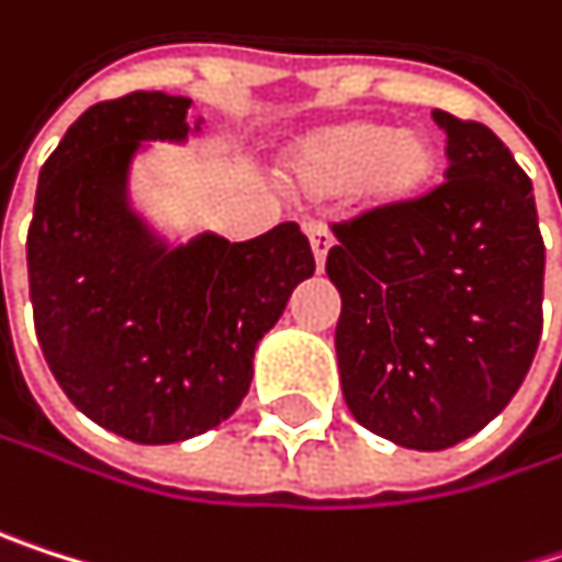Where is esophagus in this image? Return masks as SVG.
Here are the masks:
<instances>
[{
    "label": "esophagus",
    "mask_w": 562,
    "mask_h": 562,
    "mask_svg": "<svg viewBox=\"0 0 562 562\" xmlns=\"http://www.w3.org/2000/svg\"><path fill=\"white\" fill-rule=\"evenodd\" d=\"M306 236H310V243H313V256H316V269L323 272V266H326V252L333 249V236H329V229L319 223V220H310L306 226Z\"/></svg>",
    "instance_id": "1"
}]
</instances>
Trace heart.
<instances>
[{
    "label": "heart",
    "mask_w": 562,
    "mask_h": 562,
    "mask_svg": "<svg viewBox=\"0 0 562 562\" xmlns=\"http://www.w3.org/2000/svg\"><path fill=\"white\" fill-rule=\"evenodd\" d=\"M438 173V147L425 134L352 121L310 137L293 157V183L310 196H346L362 187L372 203L422 196Z\"/></svg>",
    "instance_id": "heart-1"
}]
</instances>
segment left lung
Masks as SVG:
<instances>
[{"instance_id": "obj_1", "label": "left lung", "mask_w": 562, "mask_h": 562, "mask_svg": "<svg viewBox=\"0 0 562 562\" xmlns=\"http://www.w3.org/2000/svg\"><path fill=\"white\" fill-rule=\"evenodd\" d=\"M448 170L428 193L336 223V356L356 422L402 448L477 435L517 395L543 333L533 183L481 121L435 111Z\"/></svg>"}]
</instances>
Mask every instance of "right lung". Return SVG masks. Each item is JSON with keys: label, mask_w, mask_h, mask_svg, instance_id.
Instances as JSON below:
<instances>
[{"label": "right lung", "mask_w": 562, "mask_h": 562, "mask_svg": "<svg viewBox=\"0 0 562 562\" xmlns=\"http://www.w3.org/2000/svg\"><path fill=\"white\" fill-rule=\"evenodd\" d=\"M190 98L131 91L88 108L38 173L29 296L42 356L94 425L134 445H173L226 422L252 352L316 272L296 223L229 243H154L127 210L140 140L187 137Z\"/></svg>", "instance_id": "add662e5"}]
</instances>
